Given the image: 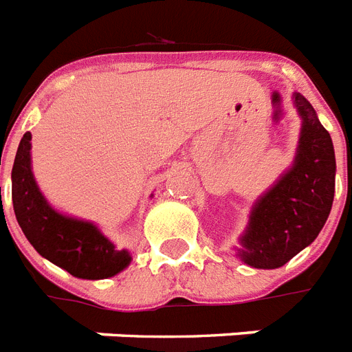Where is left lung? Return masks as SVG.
I'll return each mask as SVG.
<instances>
[{
  "label": "left lung",
  "mask_w": 352,
  "mask_h": 352,
  "mask_svg": "<svg viewBox=\"0 0 352 352\" xmlns=\"http://www.w3.org/2000/svg\"><path fill=\"white\" fill-rule=\"evenodd\" d=\"M295 107L302 118L294 168L254 205L241 236L240 256L258 270H275L310 245L323 229L334 199L336 158L331 134L301 94Z\"/></svg>",
  "instance_id": "8db88e82"
}]
</instances>
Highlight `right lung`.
I'll return each instance as SVG.
<instances>
[{
    "label": "right lung",
    "instance_id": "right-lung-1",
    "mask_svg": "<svg viewBox=\"0 0 352 352\" xmlns=\"http://www.w3.org/2000/svg\"><path fill=\"white\" fill-rule=\"evenodd\" d=\"M12 205L31 245L74 277H112L131 262L92 223L66 218L45 203L31 171V133L23 134L12 166Z\"/></svg>",
    "mask_w": 352,
    "mask_h": 352
}]
</instances>
